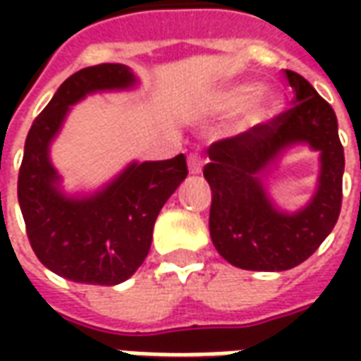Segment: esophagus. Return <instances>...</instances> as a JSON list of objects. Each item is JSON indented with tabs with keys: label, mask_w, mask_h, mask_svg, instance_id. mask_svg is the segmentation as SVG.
<instances>
[{
	"label": "esophagus",
	"mask_w": 361,
	"mask_h": 361,
	"mask_svg": "<svg viewBox=\"0 0 361 361\" xmlns=\"http://www.w3.org/2000/svg\"><path fill=\"white\" fill-rule=\"evenodd\" d=\"M188 170L189 173H193V176L203 172V157H201L199 152H191L188 157Z\"/></svg>",
	"instance_id": "esophagus-1"
}]
</instances>
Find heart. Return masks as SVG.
I'll return each instance as SVG.
<instances>
[{"instance_id":"heart-1","label":"heart","mask_w":361,"mask_h":361,"mask_svg":"<svg viewBox=\"0 0 361 361\" xmlns=\"http://www.w3.org/2000/svg\"><path fill=\"white\" fill-rule=\"evenodd\" d=\"M279 104L280 98L272 90H259L255 82H234V85L220 87L207 96L204 108L211 116H216V118L234 114L242 108L234 129L238 133H245L250 129L263 126L267 119H271Z\"/></svg>"}]
</instances>
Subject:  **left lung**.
I'll list each match as a JSON object with an SVG mask.
<instances>
[{
  "label": "left lung",
  "mask_w": 361,
  "mask_h": 361,
  "mask_svg": "<svg viewBox=\"0 0 361 361\" xmlns=\"http://www.w3.org/2000/svg\"><path fill=\"white\" fill-rule=\"evenodd\" d=\"M294 106L267 126L212 142L203 176L212 191L209 230L230 265L245 271H288L313 255L338 220L344 149L333 108L302 75L286 71ZM298 144L319 152L316 191L298 212L280 209L266 176Z\"/></svg>",
  "instance_id": "8db88e82"
}]
</instances>
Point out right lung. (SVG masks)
Here are the masks:
<instances>
[{"instance_id": "right-lung-1", "label": "right lung", "mask_w": 361, "mask_h": 361, "mask_svg": "<svg viewBox=\"0 0 361 361\" xmlns=\"http://www.w3.org/2000/svg\"><path fill=\"white\" fill-rule=\"evenodd\" d=\"M137 75L121 63L85 67L61 82L25 142L19 172L20 212L36 257L73 282L114 286L149 255L158 212L188 176L185 157L139 162L92 193L69 195L51 164L50 147L71 106L96 92L131 90Z\"/></svg>"}]
</instances>
